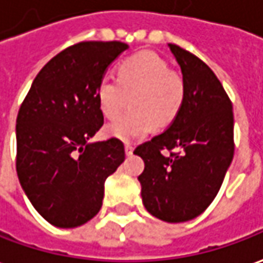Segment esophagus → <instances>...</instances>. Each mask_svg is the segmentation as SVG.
<instances>
[{"mask_svg":"<svg viewBox=\"0 0 263 263\" xmlns=\"http://www.w3.org/2000/svg\"><path fill=\"white\" fill-rule=\"evenodd\" d=\"M132 152H134V148H132V145L126 144L125 145V154L129 157V155H132Z\"/></svg>","mask_w":263,"mask_h":263,"instance_id":"obj_1","label":"esophagus"}]
</instances>
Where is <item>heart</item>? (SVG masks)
Instances as JSON below:
<instances>
[{
	"instance_id": "heart-1",
	"label": "heart",
	"mask_w": 263,
	"mask_h": 263,
	"mask_svg": "<svg viewBox=\"0 0 263 263\" xmlns=\"http://www.w3.org/2000/svg\"><path fill=\"white\" fill-rule=\"evenodd\" d=\"M118 77L105 74L97 85L101 112L115 119L132 97L133 109L106 126V132L124 142L145 137L152 128L171 124L185 101L182 77L152 51H141L119 62Z\"/></svg>"
}]
</instances>
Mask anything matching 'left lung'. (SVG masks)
<instances>
[{"label": "left lung", "instance_id": "obj_1", "mask_svg": "<svg viewBox=\"0 0 263 263\" xmlns=\"http://www.w3.org/2000/svg\"><path fill=\"white\" fill-rule=\"evenodd\" d=\"M168 47L182 71L185 101L168 129L134 154L145 163L138 176L144 206L176 223L201 215L221 188L234 158V112L214 71L186 49Z\"/></svg>", "mask_w": 263, "mask_h": 263}]
</instances>
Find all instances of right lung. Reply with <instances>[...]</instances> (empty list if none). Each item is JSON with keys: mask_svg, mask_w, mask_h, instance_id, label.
Segmentation results:
<instances>
[{"mask_svg": "<svg viewBox=\"0 0 263 263\" xmlns=\"http://www.w3.org/2000/svg\"><path fill=\"white\" fill-rule=\"evenodd\" d=\"M128 45L85 41L61 51L38 72L16 117V174L25 195L58 228L100 212L104 183L125 159L124 144L89 139L104 125L97 85Z\"/></svg>", "mask_w": 263, "mask_h": 263, "instance_id": "obj_1", "label": "right lung"}]
</instances>
